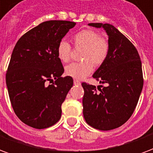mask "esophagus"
<instances>
[{
	"instance_id": "34e87169",
	"label": "esophagus",
	"mask_w": 153,
	"mask_h": 153,
	"mask_svg": "<svg viewBox=\"0 0 153 153\" xmlns=\"http://www.w3.org/2000/svg\"><path fill=\"white\" fill-rule=\"evenodd\" d=\"M74 83L75 84V85H80V82L79 81V80H77V79H74Z\"/></svg>"
}]
</instances>
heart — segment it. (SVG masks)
<instances>
[{
	"mask_svg": "<svg viewBox=\"0 0 153 153\" xmlns=\"http://www.w3.org/2000/svg\"><path fill=\"white\" fill-rule=\"evenodd\" d=\"M75 47H83L80 63H71L65 68V73L74 79H83L93 72V65H101L106 60L109 53V42L106 38L93 29H83L74 35ZM71 47L65 40H60L56 47L59 60L68 62L70 59Z\"/></svg>",
	"mask_w": 153,
	"mask_h": 153,
	"instance_id": "obj_1",
	"label": "heart"
}]
</instances>
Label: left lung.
<instances>
[{
	"label": "left lung",
	"instance_id": "left-lung-1",
	"mask_svg": "<svg viewBox=\"0 0 153 153\" xmlns=\"http://www.w3.org/2000/svg\"><path fill=\"white\" fill-rule=\"evenodd\" d=\"M108 35L109 53L93 77L102 84L82 83L83 117L93 128L111 130L130 118L141 94L143 78L140 56L130 41L109 24L91 23ZM102 87V89H101Z\"/></svg>",
	"mask_w": 153,
	"mask_h": 153
}]
</instances>
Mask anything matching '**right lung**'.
Masks as SVG:
<instances>
[{
    "label": "right lung",
    "instance_id": "1",
    "mask_svg": "<svg viewBox=\"0 0 153 153\" xmlns=\"http://www.w3.org/2000/svg\"><path fill=\"white\" fill-rule=\"evenodd\" d=\"M75 25L65 20L43 22L15 45L5 81L14 111L25 125L41 129L60 119L61 105L74 81L72 77H61L64 67L56 47Z\"/></svg>",
    "mask_w": 153,
    "mask_h": 153
}]
</instances>
